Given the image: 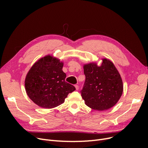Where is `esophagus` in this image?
<instances>
[{"label": "esophagus", "instance_id": "esophagus-1", "mask_svg": "<svg viewBox=\"0 0 148 148\" xmlns=\"http://www.w3.org/2000/svg\"><path fill=\"white\" fill-rule=\"evenodd\" d=\"M75 88H76V89H77V90H78V89H79V86H78V85H75Z\"/></svg>", "mask_w": 148, "mask_h": 148}]
</instances>
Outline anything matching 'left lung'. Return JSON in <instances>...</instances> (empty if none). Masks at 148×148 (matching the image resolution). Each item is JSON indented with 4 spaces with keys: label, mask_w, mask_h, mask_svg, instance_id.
I'll return each instance as SVG.
<instances>
[{
    "label": "left lung",
    "mask_w": 148,
    "mask_h": 148,
    "mask_svg": "<svg viewBox=\"0 0 148 148\" xmlns=\"http://www.w3.org/2000/svg\"><path fill=\"white\" fill-rule=\"evenodd\" d=\"M101 66L96 62L84 64L86 79L81 91L85 104L92 109L105 110L114 106L122 96V78L110 60L102 59Z\"/></svg>",
    "instance_id": "8db88e82"
}]
</instances>
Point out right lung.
<instances>
[{"label":"right lung","mask_w":148,"mask_h":148,"mask_svg":"<svg viewBox=\"0 0 148 148\" xmlns=\"http://www.w3.org/2000/svg\"><path fill=\"white\" fill-rule=\"evenodd\" d=\"M64 62L50 55L36 62L26 76V94L34 104L44 109H52L65 101L75 88L65 82L62 70Z\"/></svg>","instance_id":"right-lung-1"}]
</instances>
